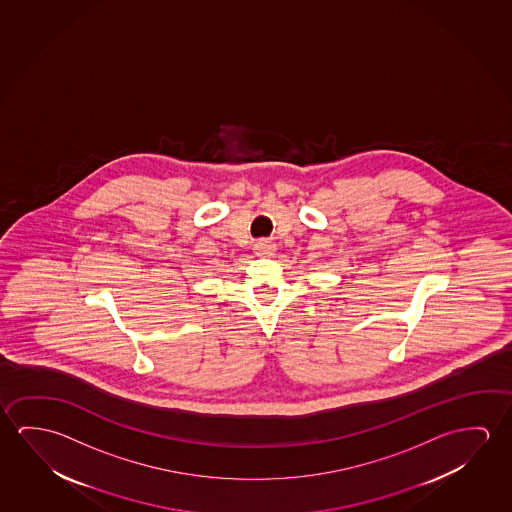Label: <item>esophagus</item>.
Wrapping results in <instances>:
<instances>
[{
    "label": "esophagus",
    "mask_w": 512,
    "mask_h": 512,
    "mask_svg": "<svg viewBox=\"0 0 512 512\" xmlns=\"http://www.w3.org/2000/svg\"><path fill=\"white\" fill-rule=\"evenodd\" d=\"M274 252H276V245L267 240H260L254 245V254L260 258H270V256H274Z\"/></svg>",
    "instance_id": "esophagus-1"
}]
</instances>
